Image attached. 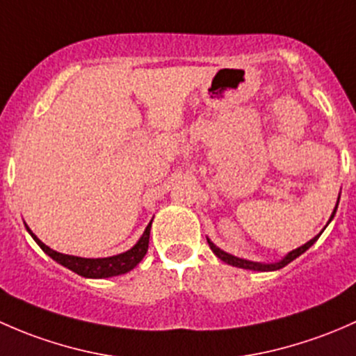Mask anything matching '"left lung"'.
I'll return each instance as SVG.
<instances>
[{"label": "left lung", "instance_id": "8db88e82", "mask_svg": "<svg viewBox=\"0 0 356 356\" xmlns=\"http://www.w3.org/2000/svg\"><path fill=\"white\" fill-rule=\"evenodd\" d=\"M338 202H339V199H338ZM336 209H338V204H336V207H334V212H332V216H331V219L334 218V214H336ZM331 219H329V221H331ZM322 233V232H321ZM321 233L317 234V236H314L312 240L310 241H307L305 245H302V247H298V248H295V250L293 252H289V254L286 255V257H284L283 260H280V262H276V264H260V262H252V260H245V259H238V257H234V255H229V254H226V252H222L221 248H218L216 247L214 243H212V241H209V247L212 248V252H214L216 255H218L219 259L222 260V262H226V264H229V266H234V267H241V269H250V270H277V269H281V267H284V266H288L289 262H291V260H295L296 257H300V255L303 254V252H307L309 250L310 247H312V245L315 243V241H317V238L321 236Z\"/></svg>", "mask_w": 356, "mask_h": 356}]
</instances>
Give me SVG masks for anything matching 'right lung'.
<instances>
[{
	"label": "right lung",
	"instance_id": "right-lung-1",
	"mask_svg": "<svg viewBox=\"0 0 356 356\" xmlns=\"http://www.w3.org/2000/svg\"><path fill=\"white\" fill-rule=\"evenodd\" d=\"M151 225L152 221L149 222L147 228H145L144 234L140 236V240L135 243V247H131L130 250L124 252V254L113 255V257L106 259H83V257H73V255H65L60 254L56 250H51L47 245H44L31 229L27 228V232L32 234V238L35 240V243L49 255L51 259L56 260L61 266L68 267L70 270L76 273L79 276L83 277H111V276H120V274L128 273V270L134 269L144 255L147 254L149 248V236H151Z\"/></svg>",
	"mask_w": 356,
	"mask_h": 356
}]
</instances>
